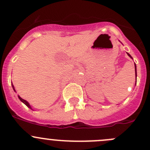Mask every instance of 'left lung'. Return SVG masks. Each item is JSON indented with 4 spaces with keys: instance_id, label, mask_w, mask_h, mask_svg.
<instances>
[{
    "instance_id": "1",
    "label": "left lung",
    "mask_w": 150,
    "mask_h": 150,
    "mask_svg": "<svg viewBox=\"0 0 150 150\" xmlns=\"http://www.w3.org/2000/svg\"><path fill=\"white\" fill-rule=\"evenodd\" d=\"M127 54H128V56H129L130 57H131V59H133L132 58V57H131V55H130L129 54H128V53H127ZM134 65H135V74H136V83H137V66H136V64H134Z\"/></svg>"
}]
</instances>
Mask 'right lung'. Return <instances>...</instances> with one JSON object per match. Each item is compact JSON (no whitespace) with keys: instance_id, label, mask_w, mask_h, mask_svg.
Segmentation results:
<instances>
[{"instance_id":"1","label":"right lung","mask_w":150,"mask_h":150,"mask_svg":"<svg viewBox=\"0 0 150 150\" xmlns=\"http://www.w3.org/2000/svg\"><path fill=\"white\" fill-rule=\"evenodd\" d=\"M12 87H13V90H14V91H15V89H14V87H13V85H12ZM18 97H19V99H20V101H21V102H23V103L25 104V105L27 106V107H28L29 108H30V109H31V110H33V109H32V107H31V106L30 105V104H29L28 102H27L26 100H25V99H22V98H21L20 96H18Z\"/></svg>"}]
</instances>
